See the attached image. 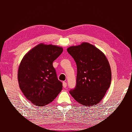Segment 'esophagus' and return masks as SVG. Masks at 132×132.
<instances>
[{
    "label": "esophagus",
    "instance_id": "34e87169",
    "mask_svg": "<svg viewBox=\"0 0 132 132\" xmlns=\"http://www.w3.org/2000/svg\"><path fill=\"white\" fill-rule=\"evenodd\" d=\"M62 84H63V87L64 88H66V87H67V83L65 82H63Z\"/></svg>",
    "mask_w": 132,
    "mask_h": 132
}]
</instances>
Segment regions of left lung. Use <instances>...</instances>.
Masks as SVG:
<instances>
[{
	"instance_id": "obj_1",
	"label": "left lung",
	"mask_w": 132,
	"mask_h": 132,
	"mask_svg": "<svg viewBox=\"0 0 132 132\" xmlns=\"http://www.w3.org/2000/svg\"><path fill=\"white\" fill-rule=\"evenodd\" d=\"M67 51L77 66L76 86L70 94L85 106L97 104L104 96L111 82V68L105 55L87 43L69 47Z\"/></svg>"
}]
</instances>
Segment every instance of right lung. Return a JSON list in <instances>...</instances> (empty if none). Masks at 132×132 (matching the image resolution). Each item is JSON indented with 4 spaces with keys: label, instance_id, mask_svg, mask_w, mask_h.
Segmentation results:
<instances>
[{
    "label": "right lung",
    "instance_id": "right-lung-1",
    "mask_svg": "<svg viewBox=\"0 0 132 132\" xmlns=\"http://www.w3.org/2000/svg\"><path fill=\"white\" fill-rule=\"evenodd\" d=\"M63 52L61 47L40 44L28 52L18 70L19 87L36 106L51 103L62 89L53 62Z\"/></svg>",
    "mask_w": 132,
    "mask_h": 132
}]
</instances>
